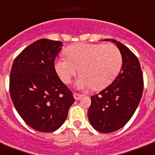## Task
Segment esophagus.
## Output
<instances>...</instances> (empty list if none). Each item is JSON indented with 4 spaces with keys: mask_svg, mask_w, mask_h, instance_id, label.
Segmentation results:
<instances>
[{
    "mask_svg": "<svg viewBox=\"0 0 155 155\" xmlns=\"http://www.w3.org/2000/svg\"><path fill=\"white\" fill-rule=\"evenodd\" d=\"M73 96H74V98H75L76 101L80 100V99L82 97V95H80V94H79V93H73Z\"/></svg>",
    "mask_w": 155,
    "mask_h": 155,
    "instance_id": "esophagus-1",
    "label": "esophagus"
}]
</instances>
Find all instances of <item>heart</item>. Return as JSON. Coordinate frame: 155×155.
Masks as SVG:
<instances>
[{"mask_svg":"<svg viewBox=\"0 0 155 155\" xmlns=\"http://www.w3.org/2000/svg\"><path fill=\"white\" fill-rule=\"evenodd\" d=\"M65 54L55 62V70L64 84H69L77 74L75 82L80 89L100 90L115 79L122 67L121 52L113 44L78 43L69 46Z\"/></svg>","mask_w":155,"mask_h":155,"instance_id":"1","label":"heart"}]
</instances>
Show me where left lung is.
Segmentation results:
<instances>
[{"label":"left lung","instance_id":"8db88e82","mask_svg":"<svg viewBox=\"0 0 155 155\" xmlns=\"http://www.w3.org/2000/svg\"><path fill=\"white\" fill-rule=\"evenodd\" d=\"M111 41L121 52L122 68L107 88L91 97L88 111L92 126L103 133L117 131L129 121L139 105L144 87L143 74L137 56L122 43Z\"/></svg>","mask_w":155,"mask_h":155}]
</instances>
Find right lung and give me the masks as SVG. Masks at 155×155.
Returning <instances> with one entry per match:
<instances>
[{
  "label": "right lung",
  "instance_id": "1",
  "mask_svg": "<svg viewBox=\"0 0 155 155\" xmlns=\"http://www.w3.org/2000/svg\"><path fill=\"white\" fill-rule=\"evenodd\" d=\"M62 45L48 39L35 41L15 58L10 71L9 93L15 109L27 124L42 133L61 127L75 101L54 67Z\"/></svg>",
  "mask_w": 155,
  "mask_h": 155
}]
</instances>
